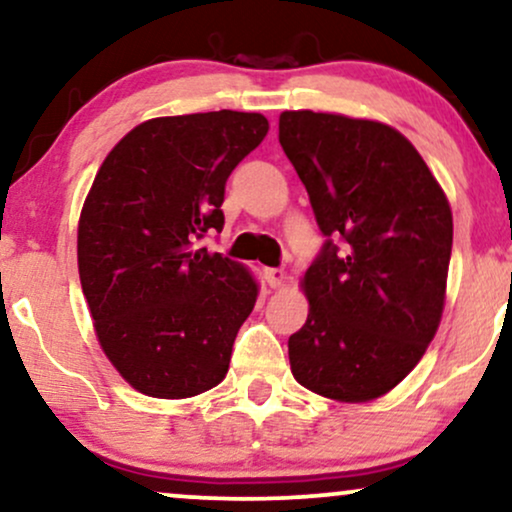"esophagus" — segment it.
Here are the masks:
<instances>
[{
	"label": "esophagus",
	"mask_w": 512,
	"mask_h": 512,
	"mask_svg": "<svg viewBox=\"0 0 512 512\" xmlns=\"http://www.w3.org/2000/svg\"><path fill=\"white\" fill-rule=\"evenodd\" d=\"M264 279H267V283L272 288H279L283 279H286V274H283L281 269H264Z\"/></svg>",
	"instance_id": "esophagus-1"
}]
</instances>
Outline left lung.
I'll return each mask as SVG.
<instances>
[{"mask_svg":"<svg viewBox=\"0 0 512 512\" xmlns=\"http://www.w3.org/2000/svg\"><path fill=\"white\" fill-rule=\"evenodd\" d=\"M279 143L326 238L305 272L307 322L288 338L293 377L343 403L384 396L439 329L451 207L420 152L386 123L283 112Z\"/></svg>","mask_w":512,"mask_h":512,"instance_id":"obj_1","label":"left lung"}]
</instances>
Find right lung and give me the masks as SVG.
Wrapping results in <instances>:
<instances>
[{
	"mask_svg": "<svg viewBox=\"0 0 512 512\" xmlns=\"http://www.w3.org/2000/svg\"><path fill=\"white\" fill-rule=\"evenodd\" d=\"M262 114L162 116L109 152L78 224V274L100 346L135 391L190 398L229 372L257 300L248 269L197 248L224 229L226 178L262 143Z\"/></svg>",
	"mask_w": 512,
	"mask_h": 512,
	"instance_id": "right-lung-1",
	"label": "right lung"
}]
</instances>
